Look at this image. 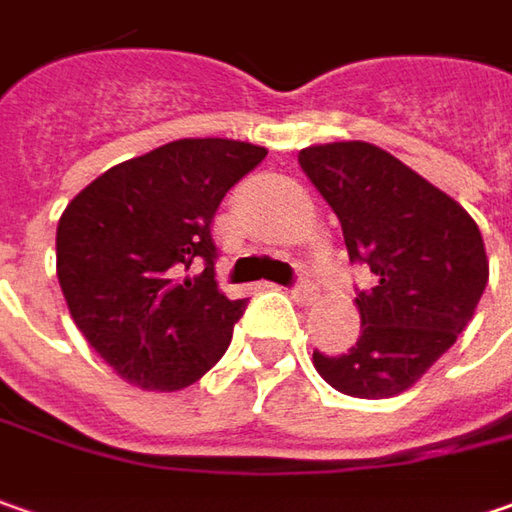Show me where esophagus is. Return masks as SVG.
<instances>
[{"mask_svg":"<svg viewBox=\"0 0 512 512\" xmlns=\"http://www.w3.org/2000/svg\"><path fill=\"white\" fill-rule=\"evenodd\" d=\"M292 295L300 300V303H312V300L318 298V286H315V280L306 278V275H300L298 283H295V289H292Z\"/></svg>","mask_w":512,"mask_h":512,"instance_id":"obj_1","label":"esophagus"}]
</instances>
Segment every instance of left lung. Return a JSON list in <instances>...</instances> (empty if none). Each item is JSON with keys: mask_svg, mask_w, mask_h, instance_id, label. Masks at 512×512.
Here are the masks:
<instances>
[{"mask_svg": "<svg viewBox=\"0 0 512 512\" xmlns=\"http://www.w3.org/2000/svg\"><path fill=\"white\" fill-rule=\"evenodd\" d=\"M298 163L338 214L349 260L378 278L355 298V346L338 358L315 352L312 364L352 398L401 395L476 315L490 278L476 220L372 143L309 145Z\"/></svg>", "mask_w": 512, "mask_h": 512, "instance_id": "obj_1", "label": "left lung"}]
</instances>
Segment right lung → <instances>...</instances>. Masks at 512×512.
Wrapping results in <instances>:
<instances>
[{
	"label": "right lung",
	"mask_w": 512,
	"mask_h": 512,
	"mask_svg": "<svg viewBox=\"0 0 512 512\" xmlns=\"http://www.w3.org/2000/svg\"><path fill=\"white\" fill-rule=\"evenodd\" d=\"M263 157L240 140H174L108 168L62 212L56 278L68 312L123 381L174 392L229 349L246 300L214 280L212 220Z\"/></svg>",
	"instance_id": "1"
}]
</instances>
